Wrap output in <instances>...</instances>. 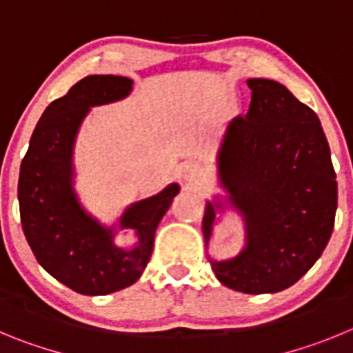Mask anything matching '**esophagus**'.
<instances>
[{"instance_id": "1", "label": "esophagus", "mask_w": 353, "mask_h": 353, "mask_svg": "<svg viewBox=\"0 0 353 353\" xmlns=\"http://www.w3.org/2000/svg\"><path fill=\"white\" fill-rule=\"evenodd\" d=\"M204 172V167L196 161H192V163H186L183 167V179L184 181H196Z\"/></svg>"}]
</instances>
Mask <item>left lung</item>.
<instances>
[{"label":"left lung","mask_w":353,"mask_h":353,"mask_svg":"<svg viewBox=\"0 0 353 353\" xmlns=\"http://www.w3.org/2000/svg\"><path fill=\"white\" fill-rule=\"evenodd\" d=\"M248 88L250 110L234 117L218 153L220 183L243 216L246 246L209 263L232 290L274 294L299 281L325 250L338 183L319 116L276 81L250 79ZM218 209L220 200L205 205V244Z\"/></svg>","instance_id":"8db88e82"}]
</instances>
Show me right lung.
I'll return each instance as SVG.
<instances>
[{"instance_id": "add662e5", "label": "right lung", "mask_w": 353, "mask_h": 353, "mask_svg": "<svg viewBox=\"0 0 353 353\" xmlns=\"http://www.w3.org/2000/svg\"><path fill=\"white\" fill-rule=\"evenodd\" d=\"M132 79L90 75L43 110L19 172V209L24 236L38 263L50 276L84 295H105L141 278L153 253L158 223L179 193V184L130 205L119 228L139 237L132 250L114 244L107 228L82 209L74 192V144L90 107L121 100Z\"/></svg>"}]
</instances>
